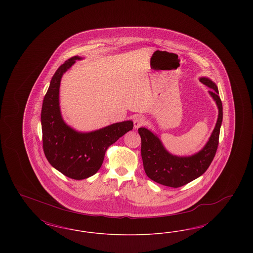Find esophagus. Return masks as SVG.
<instances>
[{
	"label": "esophagus",
	"instance_id": "esophagus-1",
	"mask_svg": "<svg viewBox=\"0 0 253 253\" xmlns=\"http://www.w3.org/2000/svg\"><path fill=\"white\" fill-rule=\"evenodd\" d=\"M144 123V118L141 117V116H137V117H135L134 120H133V127H134V129H137V128H139L140 126H142Z\"/></svg>",
	"mask_w": 253,
	"mask_h": 253
}]
</instances>
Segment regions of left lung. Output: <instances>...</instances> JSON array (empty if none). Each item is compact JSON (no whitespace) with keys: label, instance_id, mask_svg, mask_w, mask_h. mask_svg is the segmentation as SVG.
Instances as JSON below:
<instances>
[{"label":"left lung","instance_id":"8db88e82","mask_svg":"<svg viewBox=\"0 0 253 253\" xmlns=\"http://www.w3.org/2000/svg\"><path fill=\"white\" fill-rule=\"evenodd\" d=\"M199 81L211 89L209 93L216 103L218 119L208 142L198 153L189 157L174 156L166 150L156 133L144 127L138 129L145 172L150 179L161 185L178 188L190 183L204 173L215 156L223 120L222 101L216 84L211 80L202 77Z\"/></svg>","mask_w":253,"mask_h":253}]
</instances>
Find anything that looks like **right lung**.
Here are the masks:
<instances>
[{
  "mask_svg": "<svg viewBox=\"0 0 253 253\" xmlns=\"http://www.w3.org/2000/svg\"><path fill=\"white\" fill-rule=\"evenodd\" d=\"M75 56L61 64L54 74L42 107L43 152L52 167L65 176L82 180L94 175L102 165L105 152L126 132L132 121H122L92 132H79L63 121L60 107L61 78L76 60Z\"/></svg>",
  "mask_w": 253,
  "mask_h": 253,
  "instance_id": "right-lung-1",
  "label": "right lung"
}]
</instances>
